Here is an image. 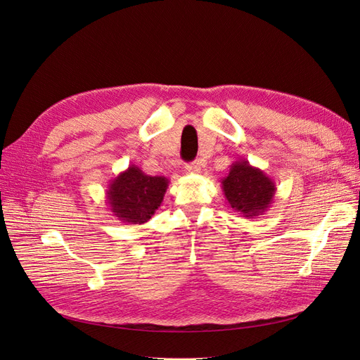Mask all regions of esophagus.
Masks as SVG:
<instances>
[{"label": "esophagus", "mask_w": 360, "mask_h": 360, "mask_svg": "<svg viewBox=\"0 0 360 360\" xmlns=\"http://www.w3.org/2000/svg\"><path fill=\"white\" fill-rule=\"evenodd\" d=\"M185 170L190 172V173H200L202 170V160H195L193 163H188L185 166Z\"/></svg>", "instance_id": "34e87169"}]
</instances>
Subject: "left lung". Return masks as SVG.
Wrapping results in <instances>:
<instances>
[{
    "label": "left lung",
    "mask_w": 360,
    "mask_h": 360,
    "mask_svg": "<svg viewBox=\"0 0 360 360\" xmlns=\"http://www.w3.org/2000/svg\"><path fill=\"white\" fill-rule=\"evenodd\" d=\"M221 187L231 209L248 219L262 215L271 206L277 190L274 181L248 160L231 165L229 175L221 179Z\"/></svg>",
    "instance_id": "1"
}]
</instances>
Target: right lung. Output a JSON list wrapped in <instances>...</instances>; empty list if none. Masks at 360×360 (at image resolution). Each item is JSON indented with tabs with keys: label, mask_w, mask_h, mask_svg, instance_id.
Returning a JSON list of instances; mask_svg holds the SVG:
<instances>
[{
	"label": "right lung",
	"mask_w": 360,
	"mask_h": 360,
	"mask_svg": "<svg viewBox=\"0 0 360 360\" xmlns=\"http://www.w3.org/2000/svg\"><path fill=\"white\" fill-rule=\"evenodd\" d=\"M167 187V178L145 175L138 166L131 165L110 182L106 203L118 221L143 224L162 205Z\"/></svg>",
	"instance_id": "right-lung-1"
}]
</instances>
